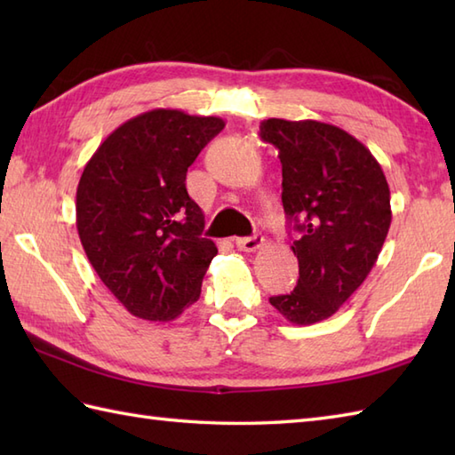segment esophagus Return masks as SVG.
Wrapping results in <instances>:
<instances>
[{
    "label": "esophagus",
    "instance_id": "esophagus-1",
    "mask_svg": "<svg viewBox=\"0 0 455 455\" xmlns=\"http://www.w3.org/2000/svg\"><path fill=\"white\" fill-rule=\"evenodd\" d=\"M264 244V236L262 235H254V236H244V238H236V246L244 252H256V250Z\"/></svg>",
    "mask_w": 455,
    "mask_h": 455
}]
</instances>
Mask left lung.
I'll return each instance as SVG.
<instances>
[{"instance_id":"left-lung-1","label":"left lung","mask_w":455,"mask_h":455,"mask_svg":"<svg viewBox=\"0 0 455 455\" xmlns=\"http://www.w3.org/2000/svg\"><path fill=\"white\" fill-rule=\"evenodd\" d=\"M259 137L282 160V201L295 233L297 287L269 297L293 324L332 316L377 262L391 227L379 162L352 134L321 121L267 119Z\"/></svg>"}]
</instances>
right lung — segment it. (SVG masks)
Returning a JSON list of instances; mask_svg holds the SVG:
<instances>
[{
	"mask_svg": "<svg viewBox=\"0 0 455 455\" xmlns=\"http://www.w3.org/2000/svg\"><path fill=\"white\" fill-rule=\"evenodd\" d=\"M225 129L219 117L152 109L95 150L76 191V227L90 264L134 316L166 323L199 299L217 246L186 189L188 168Z\"/></svg>",
	"mask_w": 455,
	"mask_h": 455,
	"instance_id": "1",
	"label": "right lung"
}]
</instances>
